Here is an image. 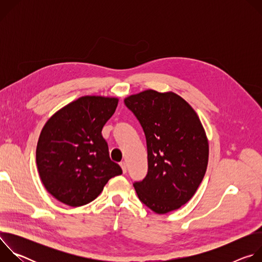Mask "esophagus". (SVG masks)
Here are the masks:
<instances>
[{
  "label": "esophagus",
  "mask_w": 262,
  "mask_h": 262,
  "mask_svg": "<svg viewBox=\"0 0 262 262\" xmlns=\"http://www.w3.org/2000/svg\"><path fill=\"white\" fill-rule=\"evenodd\" d=\"M120 167H121L123 173H126V163L125 162H121L120 163Z\"/></svg>",
  "instance_id": "1"
}]
</instances>
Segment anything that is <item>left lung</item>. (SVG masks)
<instances>
[{"mask_svg":"<svg viewBox=\"0 0 262 262\" xmlns=\"http://www.w3.org/2000/svg\"><path fill=\"white\" fill-rule=\"evenodd\" d=\"M146 138L148 172L134 183L157 213L178 209L196 193L208 163V142L193 107L173 92L146 90L124 99Z\"/></svg>","mask_w":262,"mask_h":262,"instance_id":"1","label":"left lung"}]
</instances>
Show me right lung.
<instances>
[{
    "label": "right lung",
    "instance_id": "right-lung-1",
    "mask_svg": "<svg viewBox=\"0 0 262 262\" xmlns=\"http://www.w3.org/2000/svg\"><path fill=\"white\" fill-rule=\"evenodd\" d=\"M118 99L83 96L58 111L43 126L36 163L47 191L69 206L93 201L112 177L122 174L111 161L101 135Z\"/></svg>",
    "mask_w": 262,
    "mask_h": 262
}]
</instances>
